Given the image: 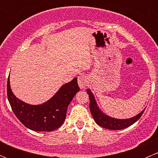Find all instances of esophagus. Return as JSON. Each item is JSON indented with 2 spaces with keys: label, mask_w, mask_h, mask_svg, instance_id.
<instances>
[{
  "label": "esophagus",
  "mask_w": 158,
  "mask_h": 158,
  "mask_svg": "<svg viewBox=\"0 0 158 158\" xmlns=\"http://www.w3.org/2000/svg\"><path fill=\"white\" fill-rule=\"evenodd\" d=\"M87 82H88V81H87V78L85 76H84V75H80L79 76H78V84H79L81 89H85Z\"/></svg>",
  "instance_id": "obj_1"
}]
</instances>
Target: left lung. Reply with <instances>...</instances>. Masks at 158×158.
<instances>
[{"label":"left lung","instance_id":"obj_1","mask_svg":"<svg viewBox=\"0 0 158 158\" xmlns=\"http://www.w3.org/2000/svg\"><path fill=\"white\" fill-rule=\"evenodd\" d=\"M86 92L88 93L89 99H90V103H89V109H90L91 114L93 117L95 122L100 125L102 128L106 129H110V130H121V129L126 128L128 127L133 125L134 123L137 122L140 118L141 117L142 114L144 113L145 109H143L139 114L134 117L126 119H118L110 117L105 114L101 109L98 107V104L96 102L95 96L93 93L89 89H86Z\"/></svg>","mask_w":158,"mask_h":158}]
</instances>
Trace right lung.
Wrapping results in <instances>:
<instances>
[{
	"instance_id": "add662e5",
	"label": "right lung",
	"mask_w": 158,
	"mask_h": 158,
	"mask_svg": "<svg viewBox=\"0 0 158 158\" xmlns=\"http://www.w3.org/2000/svg\"><path fill=\"white\" fill-rule=\"evenodd\" d=\"M7 98L11 109L20 122L35 131H52L60 128L66 119L68 106L79 91L77 79L64 84L48 101L40 105H30L14 95L7 79Z\"/></svg>"
}]
</instances>
